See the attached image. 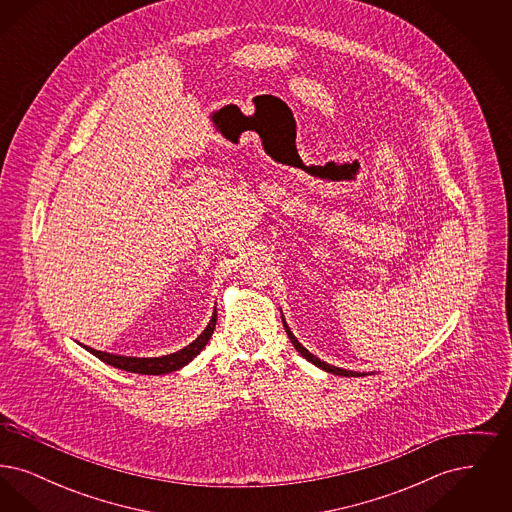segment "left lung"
I'll list each match as a JSON object with an SVG mask.
<instances>
[{"mask_svg": "<svg viewBox=\"0 0 512 512\" xmlns=\"http://www.w3.org/2000/svg\"><path fill=\"white\" fill-rule=\"evenodd\" d=\"M282 322H284V328H286V334H288V338L293 343V347L297 349V353L301 355V357H305L309 363H313V365L318 366V368H322L324 372H330V374H336V376H353V378H359V376H368V374H372V372H357V370H347V368H340V366L328 365V363H324V361H320L317 355H313L309 349H305L299 340L293 336L292 330H290V326H288V322H286V318L282 315Z\"/></svg>", "mask_w": 512, "mask_h": 512, "instance_id": "8db88e82", "label": "left lung"}]
</instances>
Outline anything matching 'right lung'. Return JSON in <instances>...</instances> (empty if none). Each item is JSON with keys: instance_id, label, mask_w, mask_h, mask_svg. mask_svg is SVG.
Returning a JSON list of instances; mask_svg holds the SVG:
<instances>
[{"instance_id": "right-lung-1", "label": "right lung", "mask_w": 512, "mask_h": 512, "mask_svg": "<svg viewBox=\"0 0 512 512\" xmlns=\"http://www.w3.org/2000/svg\"><path fill=\"white\" fill-rule=\"evenodd\" d=\"M217 324V309L213 311L209 324L205 326V330L195 338L190 345L182 347L180 351H174L171 355H161V357H126V355H115V353H107V351H98L94 347L82 345L86 351H90L94 357H98L99 361H103L105 365L121 368L126 372H136V374H169L182 366L192 363L195 357L205 349L207 341L211 340L213 330Z\"/></svg>"}]
</instances>
